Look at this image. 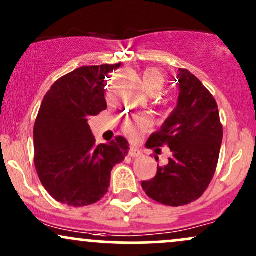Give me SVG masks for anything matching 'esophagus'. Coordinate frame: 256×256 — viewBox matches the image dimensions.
Segmentation results:
<instances>
[{"label": "esophagus", "mask_w": 256, "mask_h": 256, "mask_svg": "<svg viewBox=\"0 0 256 256\" xmlns=\"http://www.w3.org/2000/svg\"><path fill=\"white\" fill-rule=\"evenodd\" d=\"M128 155H130L132 158H140V155H142V152H140V149L134 148V146H132V148H130V150H128Z\"/></svg>", "instance_id": "obj_1"}]
</instances>
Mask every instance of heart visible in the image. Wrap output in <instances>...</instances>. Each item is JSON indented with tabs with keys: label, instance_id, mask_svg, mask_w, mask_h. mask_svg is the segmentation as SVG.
<instances>
[{
	"label": "heart",
	"instance_id": "obj_1",
	"mask_svg": "<svg viewBox=\"0 0 256 256\" xmlns=\"http://www.w3.org/2000/svg\"><path fill=\"white\" fill-rule=\"evenodd\" d=\"M142 80L146 89L150 92H158L165 84V76L158 68L149 67L142 72ZM152 128V119L148 116H137L126 119L122 124V130L131 140H138Z\"/></svg>",
	"mask_w": 256,
	"mask_h": 256
}]
</instances>
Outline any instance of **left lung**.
Returning <instances> with one entry per match:
<instances>
[{
    "instance_id": "obj_1",
    "label": "left lung",
    "mask_w": 256,
    "mask_h": 256,
    "mask_svg": "<svg viewBox=\"0 0 256 256\" xmlns=\"http://www.w3.org/2000/svg\"><path fill=\"white\" fill-rule=\"evenodd\" d=\"M178 83L177 108L146 142L149 149L170 146L172 158L166 166H158L154 178L142 182L149 198L172 207L189 204L204 195L216 173L222 142L212 94L188 70H179Z\"/></svg>"
}]
</instances>
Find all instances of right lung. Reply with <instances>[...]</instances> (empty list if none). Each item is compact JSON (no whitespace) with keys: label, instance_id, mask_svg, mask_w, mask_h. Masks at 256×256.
Instances as JSON below:
<instances>
[{"label":"right lung","instance_id":"right-lung-1","mask_svg":"<svg viewBox=\"0 0 256 256\" xmlns=\"http://www.w3.org/2000/svg\"><path fill=\"white\" fill-rule=\"evenodd\" d=\"M122 64L83 66L58 79L44 96L34 128V166L52 198L84 207L107 194L110 172L128 152V142L116 136L95 144L88 124L107 108L106 78Z\"/></svg>","mask_w":256,"mask_h":256}]
</instances>
